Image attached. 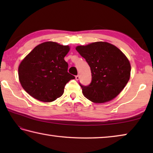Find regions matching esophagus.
Listing matches in <instances>:
<instances>
[{"label": "esophagus", "mask_w": 153, "mask_h": 153, "mask_svg": "<svg viewBox=\"0 0 153 153\" xmlns=\"http://www.w3.org/2000/svg\"><path fill=\"white\" fill-rule=\"evenodd\" d=\"M76 80H79V75H77V76H76Z\"/></svg>", "instance_id": "obj_1"}]
</instances>
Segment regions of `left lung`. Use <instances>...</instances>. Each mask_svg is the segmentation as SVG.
<instances>
[{"label": "left lung", "mask_w": 153, "mask_h": 153, "mask_svg": "<svg viewBox=\"0 0 153 153\" xmlns=\"http://www.w3.org/2000/svg\"><path fill=\"white\" fill-rule=\"evenodd\" d=\"M76 50L89 65L92 81L88 86L79 83L84 97L96 103L113 99L126 86L131 66L120 49L105 42L78 46Z\"/></svg>", "instance_id": "obj_1"}]
</instances>
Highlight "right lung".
I'll use <instances>...</instances> for the list:
<instances>
[{"label":"right lung","instance_id":"add662e5","mask_svg":"<svg viewBox=\"0 0 153 153\" xmlns=\"http://www.w3.org/2000/svg\"><path fill=\"white\" fill-rule=\"evenodd\" d=\"M69 47L54 42H43L33 49L18 69L25 91L42 102H52L63 95L64 88L75 77L68 73L64 57Z\"/></svg>","mask_w":153,"mask_h":153}]
</instances>
